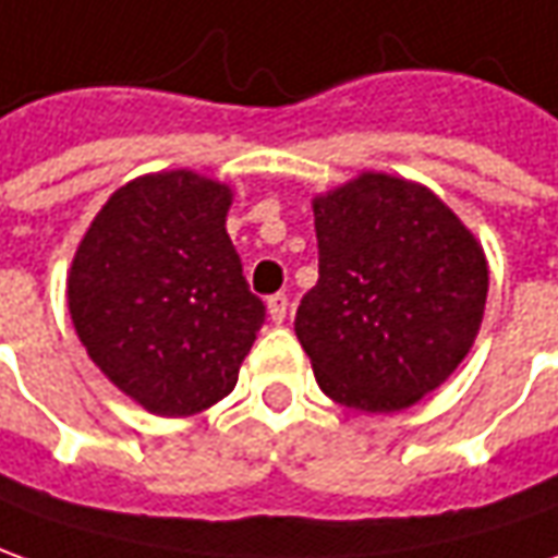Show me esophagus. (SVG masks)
<instances>
[{"label":"esophagus","instance_id":"esophagus-1","mask_svg":"<svg viewBox=\"0 0 558 558\" xmlns=\"http://www.w3.org/2000/svg\"><path fill=\"white\" fill-rule=\"evenodd\" d=\"M268 317L275 320V324H283V317H287V308H290V299H287V293H275L268 295Z\"/></svg>","mask_w":558,"mask_h":558}]
</instances>
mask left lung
Returning <instances> with one entry per match:
<instances>
[{"label":"left lung","mask_w":558,"mask_h":558,"mask_svg":"<svg viewBox=\"0 0 558 558\" xmlns=\"http://www.w3.org/2000/svg\"><path fill=\"white\" fill-rule=\"evenodd\" d=\"M320 278L295 336L320 390L360 412H400L437 390L483 324L488 263L422 183L363 170L314 195Z\"/></svg>","instance_id":"8db88e82"}]
</instances>
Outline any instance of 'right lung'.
<instances>
[{
    "instance_id": "add662e5",
    "label": "right lung",
    "mask_w": 558,
    "mask_h": 558,
    "mask_svg": "<svg viewBox=\"0 0 558 558\" xmlns=\"http://www.w3.org/2000/svg\"><path fill=\"white\" fill-rule=\"evenodd\" d=\"M229 207L231 185L195 170L146 173L109 195L72 256L78 342L151 415L185 418L229 397L263 327Z\"/></svg>"
}]
</instances>
